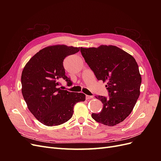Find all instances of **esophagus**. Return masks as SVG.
<instances>
[{
	"label": "esophagus",
	"instance_id": "obj_1",
	"mask_svg": "<svg viewBox=\"0 0 161 161\" xmlns=\"http://www.w3.org/2000/svg\"><path fill=\"white\" fill-rule=\"evenodd\" d=\"M93 98V97L92 96H90V95H86V99L89 100V99H92Z\"/></svg>",
	"mask_w": 161,
	"mask_h": 161
}]
</instances>
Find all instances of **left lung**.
I'll use <instances>...</instances> for the list:
<instances>
[{
  "instance_id": "1",
  "label": "left lung",
  "mask_w": 161,
  "mask_h": 161,
  "mask_svg": "<svg viewBox=\"0 0 161 161\" xmlns=\"http://www.w3.org/2000/svg\"><path fill=\"white\" fill-rule=\"evenodd\" d=\"M82 56L98 80L107 82L109 97H95L103 104L99 114H92L96 121L114 126L131 114L140 96L142 78L133 56L114 46L80 47Z\"/></svg>"
}]
</instances>
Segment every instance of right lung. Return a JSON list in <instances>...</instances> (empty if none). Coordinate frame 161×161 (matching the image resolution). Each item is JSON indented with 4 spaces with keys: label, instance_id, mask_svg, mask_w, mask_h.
<instances>
[{
    "label": "right lung",
    "instance_id": "1",
    "mask_svg": "<svg viewBox=\"0 0 161 161\" xmlns=\"http://www.w3.org/2000/svg\"><path fill=\"white\" fill-rule=\"evenodd\" d=\"M80 47L56 45L46 47L34 55L21 75L22 94L34 117L47 126L65 123L72 116L75 105L85 101V95L62 90L60 81L71 82L65 75L64 58Z\"/></svg>",
    "mask_w": 161,
    "mask_h": 161
}]
</instances>
